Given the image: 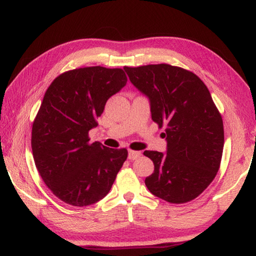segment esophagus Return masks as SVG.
<instances>
[{"label":"esophagus","instance_id":"34e87169","mask_svg":"<svg viewBox=\"0 0 256 256\" xmlns=\"http://www.w3.org/2000/svg\"><path fill=\"white\" fill-rule=\"evenodd\" d=\"M141 156L140 151H133V150H130L128 151V159L130 160H136L138 157Z\"/></svg>","mask_w":256,"mask_h":256}]
</instances>
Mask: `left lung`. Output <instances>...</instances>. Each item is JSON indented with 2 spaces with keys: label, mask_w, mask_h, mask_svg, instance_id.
<instances>
[{
  "label": "left lung",
  "mask_w": 256,
  "mask_h": 256,
  "mask_svg": "<svg viewBox=\"0 0 256 256\" xmlns=\"http://www.w3.org/2000/svg\"><path fill=\"white\" fill-rule=\"evenodd\" d=\"M131 84L149 99L151 118L166 126V152L144 151L154 170L144 183L159 198L188 202L218 172L224 124L210 92L194 73L170 64L124 68Z\"/></svg>",
  "instance_id": "left-lung-1"
}]
</instances>
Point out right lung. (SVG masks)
Wrapping results in <instances>:
<instances>
[{"instance_id": "1", "label": "right lung", "mask_w": 256, "mask_h": 256, "mask_svg": "<svg viewBox=\"0 0 256 256\" xmlns=\"http://www.w3.org/2000/svg\"><path fill=\"white\" fill-rule=\"evenodd\" d=\"M128 78L122 68L90 66L58 76L46 90L32 133L38 172L60 200L86 206L105 198L128 158L126 149L89 142L106 102Z\"/></svg>"}]
</instances>
